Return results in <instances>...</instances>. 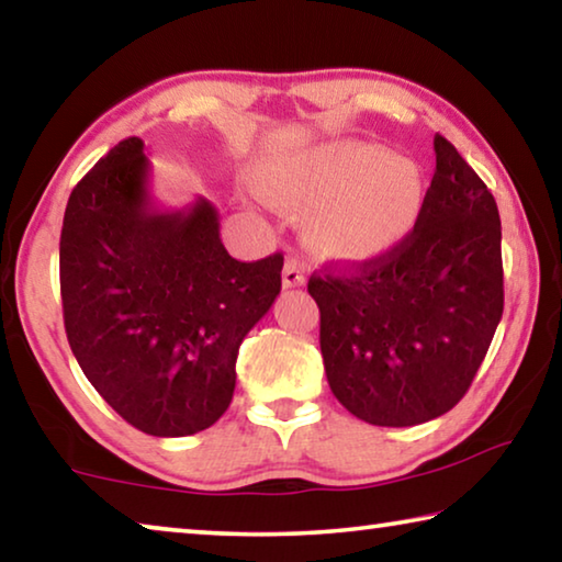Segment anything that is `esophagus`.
Returning a JSON list of instances; mask_svg holds the SVG:
<instances>
[{"instance_id":"obj_1","label":"esophagus","mask_w":562,"mask_h":562,"mask_svg":"<svg viewBox=\"0 0 562 562\" xmlns=\"http://www.w3.org/2000/svg\"><path fill=\"white\" fill-rule=\"evenodd\" d=\"M304 280H307V278H304V270H302V265L297 260L284 262V268H282V288L284 290L302 288Z\"/></svg>"}]
</instances>
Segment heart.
Masks as SVG:
<instances>
[{
    "mask_svg": "<svg viewBox=\"0 0 562 562\" xmlns=\"http://www.w3.org/2000/svg\"><path fill=\"white\" fill-rule=\"evenodd\" d=\"M258 190L284 213L315 215L307 231L312 250L341 265L392 255L426 207L422 168L372 144H325L274 160Z\"/></svg>",
    "mask_w": 562,
    "mask_h": 562,
    "instance_id": "1",
    "label": "heart"
}]
</instances>
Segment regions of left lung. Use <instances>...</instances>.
I'll return each mask as SVG.
<instances>
[{"instance_id":"1","label":"left lung","mask_w":562,"mask_h":562,"mask_svg":"<svg viewBox=\"0 0 562 562\" xmlns=\"http://www.w3.org/2000/svg\"><path fill=\"white\" fill-rule=\"evenodd\" d=\"M412 237L357 274H312L331 394L374 426H416L469 392L503 315L501 217L443 136Z\"/></svg>"}]
</instances>
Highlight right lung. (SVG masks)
<instances>
[{"instance_id":"add662e5","label":"right lung","mask_w":562,"mask_h":562,"mask_svg":"<svg viewBox=\"0 0 562 562\" xmlns=\"http://www.w3.org/2000/svg\"><path fill=\"white\" fill-rule=\"evenodd\" d=\"M280 252L231 258L205 198L158 205L138 136L111 148L66 203V337L93 389L150 436L198 434L225 414L237 351L280 294Z\"/></svg>"}]
</instances>
